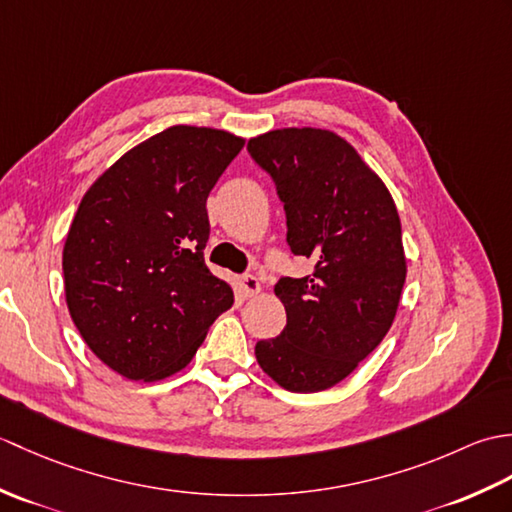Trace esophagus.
Listing matches in <instances>:
<instances>
[{
	"mask_svg": "<svg viewBox=\"0 0 512 512\" xmlns=\"http://www.w3.org/2000/svg\"><path fill=\"white\" fill-rule=\"evenodd\" d=\"M237 288L244 297H255L257 292L262 290V284H259V279L255 275H242L237 277Z\"/></svg>",
	"mask_w": 512,
	"mask_h": 512,
	"instance_id": "obj_1",
	"label": "esophagus"
}]
</instances>
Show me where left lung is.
Instances as JSON below:
<instances>
[{
  "mask_svg": "<svg viewBox=\"0 0 512 512\" xmlns=\"http://www.w3.org/2000/svg\"><path fill=\"white\" fill-rule=\"evenodd\" d=\"M248 151L277 184L290 250L314 262L310 275L277 281L288 321L277 339L255 345L257 363L288 391L330 389L394 323L407 277L396 202L330 129H273L250 138Z\"/></svg>",
  "mask_w": 512,
  "mask_h": 512,
  "instance_id": "8db88e82",
  "label": "left lung"
}]
</instances>
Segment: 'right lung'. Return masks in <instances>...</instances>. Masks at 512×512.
<instances>
[{
    "instance_id": "right-lung-1",
    "label": "right lung",
    "mask_w": 512,
    "mask_h": 512,
    "mask_svg": "<svg viewBox=\"0 0 512 512\" xmlns=\"http://www.w3.org/2000/svg\"><path fill=\"white\" fill-rule=\"evenodd\" d=\"M246 140L173 125L129 149L85 191L63 246L70 317L101 361L129 380L191 363L233 288L204 264L206 198Z\"/></svg>"
}]
</instances>
